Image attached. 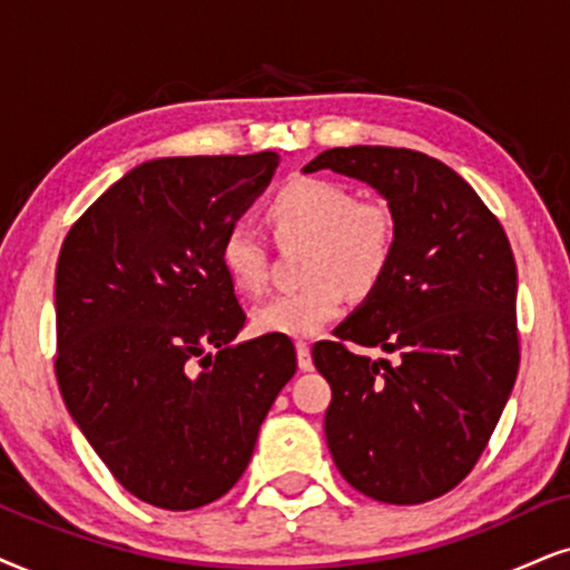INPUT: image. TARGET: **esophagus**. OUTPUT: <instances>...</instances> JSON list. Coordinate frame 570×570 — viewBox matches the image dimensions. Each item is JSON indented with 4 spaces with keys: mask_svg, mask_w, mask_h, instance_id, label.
Returning <instances> with one entry per match:
<instances>
[{
    "mask_svg": "<svg viewBox=\"0 0 570 570\" xmlns=\"http://www.w3.org/2000/svg\"><path fill=\"white\" fill-rule=\"evenodd\" d=\"M297 365L299 371H313V355H309L307 342H297Z\"/></svg>",
    "mask_w": 570,
    "mask_h": 570,
    "instance_id": "1",
    "label": "esophagus"
}]
</instances>
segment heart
I'll return each instance as SVG.
<instances>
[{"mask_svg":"<svg viewBox=\"0 0 570 570\" xmlns=\"http://www.w3.org/2000/svg\"><path fill=\"white\" fill-rule=\"evenodd\" d=\"M278 244L307 242L305 286L265 302L252 313L261 334L305 338L321 334L347 305V292L365 297L384 281L397 249V218L384 199L357 197L352 186L321 176L286 181L265 205ZM220 268L236 292L268 286V244L252 226L234 223L223 234Z\"/></svg>","mask_w":570,"mask_h":570,"instance_id":"obj_1","label":"heart"}]
</instances>
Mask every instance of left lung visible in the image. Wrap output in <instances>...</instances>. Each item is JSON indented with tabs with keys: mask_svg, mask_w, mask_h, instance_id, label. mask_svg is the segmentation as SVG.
<instances>
[{
	"mask_svg": "<svg viewBox=\"0 0 570 570\" xmlns=\"http://www.w3.org/2000/svg\"><path fill=\"white\" fill-rule=\"evenodd\" d=\"M384 194L397 218L386 276L334 342L313 347L331 384L326 442L357 492L421 505L455 489L513 392L521 344L505 228L450 165L397 147H336L305 165ZM350 343L397 351L392 366Z\"/></svg>",
	"mask_w": 570,
	"mask_h": 570,
	"instance_id": "1",
	"label": "left lung"
}]
</instances>
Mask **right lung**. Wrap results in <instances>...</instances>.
I'll list each match as a JSON object with an SVG mask.
<instances>
[{"instance_id": "right-lung-1", "label": "right lung", "mask_w": 570, "mask_h": 570, "mask_svg": "<svg viewBox=\"0 0 570 570\" xmlns=\"http://www.w3.org/2000/svg\"><path fill=\"white\" fill-rule=\"evenodd\" d=\"M276 168V153L144 163L62 242L57 384L118 484L155 508L226 494L297 371L289 336L234 344L247 315L218 257Z\"/></svg>"}]
</instances>
